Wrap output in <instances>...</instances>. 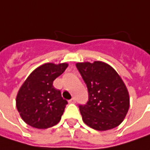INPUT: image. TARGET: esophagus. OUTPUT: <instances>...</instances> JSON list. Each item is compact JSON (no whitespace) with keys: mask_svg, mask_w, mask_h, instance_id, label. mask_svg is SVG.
<instances>
[{"mask_svg":"<svg viewBox=\"0 0 150 150\" xmlns=\"http://www.w3.org/2000/svg\"><path fill=\"white\" fill-rule=\"evenodd\" d=\"M69 103H76V99H75L74 98H72L71 100H69Z\"/></svg>","mask_w":150,"mask_h":150,"instance_id":"esophagus-1","label":"esophagus"}]
</instances>
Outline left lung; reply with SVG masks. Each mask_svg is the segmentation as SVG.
Segmentation results:
<instances>
[{
	"instance_id": "obj_1",
	"label": "left lung",
	"mask_w": 150,
	"mask_h": 150,
	"mask_svg": "<svg viewBox=\"0 0 150 150\" xmlns=\"http://www.w3.org/2000/svg\"><path fill=\"white\" fill-rule=\"evenodd\" d=\"M76 67L88 91V103L79 105L83 122L98 131L116 128L129 108V92L122 78L110 65L99 61L78 62Z\"/></svg>"
}]
</instances>
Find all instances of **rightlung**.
<instances>
[{
    "label": "right lung",
    "mask_w": 150,
    "mask_h": 150,
    "mask_svg": "<svg viewBox=\"0 0 150 150\" xmlns=\"http://www.w3.org/2000/svg\"><path fill=\"white\" fill-rule=\"evenodd\" d=\"M67 66L66 62L45 63L36 68L21 85L16 103L26 124L40 129L58 124L67 102L52 84Z\"/></svg>",
    "instance_id": "right-lung-1"
}]
</instances>
